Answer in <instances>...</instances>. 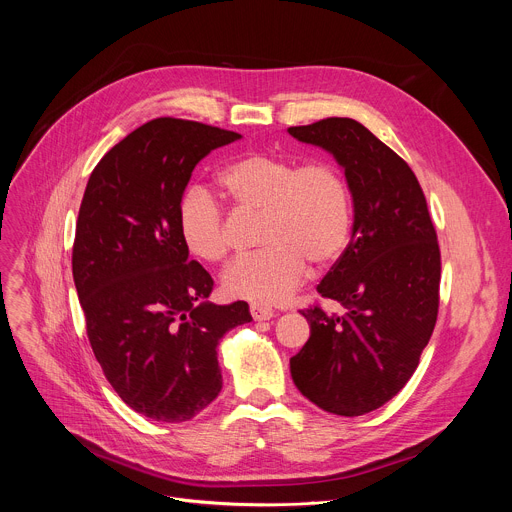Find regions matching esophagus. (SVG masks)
<instances>
[{"mask_svg": "<svg viewBox=\"0 0 512 512\" xmlns=\"http://www.w3.org/2000/svg\"><path fill=\"white\" fill-rule=\"evenodd\" d=\"M249 312H251L253 320H269V318H273V310L267 304H263V302H251Z\"/></svg>", "mask_w": 512, "mask_h": 512, "instance_id": "esophagus-1", "label": "esophagus"}]
</instances>
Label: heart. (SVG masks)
Listing matches in <instances>:
<instances>
[{
  "mask_svg": "<svg viewBox=\"0 0 512 512\" xmlns=\"http://www.w3.org/2000/svg\"><path fill=\"white\" fill-rule=\"evenodd\" d=\"M218 184L245 212L261 216L253 255L239 257L223 275L231 296L281 302L306 277L308 264L330 267L348 247L352 233V190L332 160L251 152L218 172ZM178 231L186 249L202 261L218 263L231 241L225 212L200 190H188L178 202Z\"/></svg>",
  "mask_w": 512,
  "mask_h": 512,
  "instance_id": "b5f03b06",
  "label": "heart"
}]
</instances>
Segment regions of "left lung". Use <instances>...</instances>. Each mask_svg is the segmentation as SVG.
Instances as JSON below:
<instances>
[{
  "mask_svg": "<svg viewBox=\"0 0 512 512\" xmlns=\"http://www.w3.org/2000/svg\"><path fill=\"white\" fill-rule=\"evenodd\" d=\"M287 131L334 154L354 202L350 243L318 283V294L346 312L300 310L310 338L289 360L291 377L320 409L364 415L405 387L431 338L440 243L417 176L362 123L326 117Z\"/></svg>",
  "mask_w": 512,
  "mask_h": 512,
  "instance_id": "8db88e82",
  "label": "left lung"
}]
</instances>
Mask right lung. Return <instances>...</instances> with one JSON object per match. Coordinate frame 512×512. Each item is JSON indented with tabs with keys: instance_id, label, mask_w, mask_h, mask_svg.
I'll return each mask as SVG.
<instances>
[{
	"instance_id": "right-lung-1",
	"label": "right lung",
	"mask_w": 512,
	"mask_h": 512,
	"mask_svg": "<svg viewBox=\"0 0 512 512\" xmlns=\"http://www.w3.org/2000/svg\"><path fill=\"white\" fill-rule=\"evenodd\" d=\"M241 135L158 117L95 166L79 208L72 277L95 358L137 413L180 423L223 387L216 346L251 322L247 302L214 306L210 273L178 231V202L194 166Z\"/></svg>"
}]
</instances>
